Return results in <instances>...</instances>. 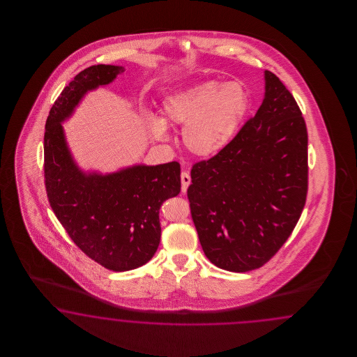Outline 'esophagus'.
I'll list each match as a JSON object with an SVG mask.
<instances>
[{
	"label": "esophagus",
	"mask_w": 357,
	"mask_h": 357,
	"mask_svg": "<svg viewBox=\"0 0 357 357\" xmlns=\"http://www.w3.org/2000/svg\"><path fill=\"white\" fill-rule=\"evenodd\" d=\"M181 181H182V192L185 194L188 185L191 183V176H190V174L182 172V174H181Z\"/></svg>",
	"instance_id": "34e87169"
}]
</instances>
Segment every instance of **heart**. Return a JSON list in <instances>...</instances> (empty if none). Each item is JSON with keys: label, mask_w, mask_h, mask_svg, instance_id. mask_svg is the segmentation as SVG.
<instances>
[{"label": "heart", "mask_w": 357, "mask_h": 357, "mask_svg": "<svg viewBox=\"0 0 357 357\" xmlns=\"http://www.w3.org/2000/svg\"><path fill=\"white\" fill-rule=\"evenodd\" d=\"M249 107V96L237 81H206L167 94L162 116L146 119L154 140H169L168 124L183 126L184 146L196 157H213L224 151L237 133Z\"/></svg>", "instance_id": "b5f03b06"}]
</instances>
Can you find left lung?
Instances as JSON below:
<instances>
[{
  "mask_svg": "<svg viewBox=\"0 0 357 357\" xmlns=\"http://www.w3.org/2000/svg\"><path fill=\"white\" fill-rule=\"evenodd\" d=\"M191 179L195 227L218 268H259L291 236L306 200L307 132L292 94L270 70L255 116L224 151L195 163Z\"/></svg>",
  "mask_w": 357,
  "mask_h": 357,
  "instance_id": "1",
  "label": "left lung"
}]
</instances>
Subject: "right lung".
<instances>
[{"label": "right lung", "instance_id": "right-lung-1", "mask_svg": "<svg viewBox=\"0 0 357 357\" xmlns=\"http://www.w3.org/2000/svg\"><path fill=\"white\" fill-rule=\"evenodd\" d=\"M124 70L100 64L78 73L56 99L44 135L45 188L54 215L89 258L116 272L153 258L161 239L160 208L181 192V165L175 161L100 173L84 170L69 148L63 124L90 91L107 86Z\"/></svg>", "mask_w": 357, "mask_h": 357}]
</instances>
